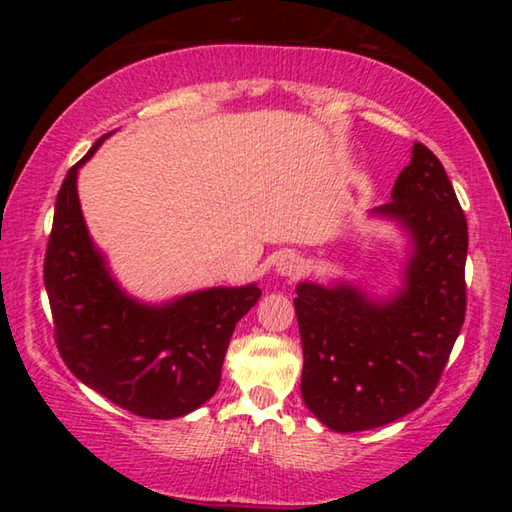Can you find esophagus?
<instances>
[{
    "label": "esophagus",
    "instance_id": "obj_1",
    "mask_svg": "<svg viewBox=\"0 0 512 512\" xmlns=\"http://www.w3.org/2000/svg\"><path fill=\"white\" fill-rule=\"evenodd\" d=\"M302 271V259L298 255H282L280 262H277V273L287 275V277H296Z\"/></svg>",
    "mask_w": 512,
    "mask_h": 512
}]
</instances>
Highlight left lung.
Returning a JSON list of instances; mask_svg holds the SVG:
<instances>
[{"mask_svg":"<svg viewBox=\"0 0 512 512\" xmlns=\"http://www.w3.org/2000/svg\"><path fill=\"white\" fill-rule=\"evenodd\" d=\"M391 196L375 214L411 235L402 291L370 300L352 284L302 282L293 300L305 357L302 400L339 433L384 427L427 402L465 320L467 221L427 146L413 144Z\"/></svg>","mask_w":512,"mask_h":512,"instance_id":"1","label":"left lung"}]
</instances>
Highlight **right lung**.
<instances>
[{
	"instance_id": "add662e5",
	"label": "right lung",
	"mask_w": 512,
	"mask_h": 512,
	"mask_svg": "<svg viewBox=\"0 0 512 512\" xmlns=\"http://www.w3.org/2000/svg\"><path fill=\"white\" fill-rule=\"evenodd\" d=\"M103 135L67 171L45 255L54 339L85 386L142 418L192 413L216 393L235 325L262 296L255 284L144 305L119 289L85 228L76 176Z\"/></svg>"
}]
</instances>
